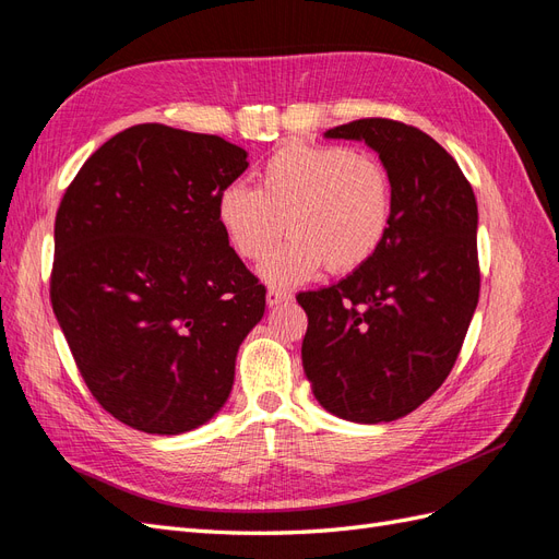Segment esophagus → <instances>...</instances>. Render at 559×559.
I'll list each match as a JSON object with an SVG mask.
<instances>
[{
    "label": "esophagus",
    "instance_id": "34e87169",
    "mask_svg": "<svg viewBox=\"0 0 559 559\" xmlns=\"http://www.w3.org/2000/svg\"><path fill=\"white\" fill-rule=\"evenodd\" d=\"M294 296H292V292H286V289H280V286H270L267 289V306L273 308V306H282V302H289Z\"/></svg>",
    "mask_w": 559,
    "mask_h": 559
}]
</instances>
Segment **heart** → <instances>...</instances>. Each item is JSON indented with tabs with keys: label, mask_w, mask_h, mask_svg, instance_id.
Segmentation results:
<instances>
[{
	"label": "heart",
	"mask_w": 559,
	"mask_h": 559,
	"mask_svg": "<svg viewBox=\"0 0 559 559\" xmlns=\"http://www.w3.org/2000/svg\"><path fill=\"white\" fill-rule=\"evenodd\" d=\"M394 186L384 163L347 146L289 142L259 170V186L233 181L218 193L216 218L245 261H261L275 284L306 282L326 263L329 273L361 267L386 238Z\"/></svg>",
	"instance_id": "1"
}]
</instances>
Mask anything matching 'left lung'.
Wrapping results in <instances>:
<instances>
[{"label": "left lung", "instance_id": "left-lung-1", "mask_svg": "<svg viewBox=\"0 0 559 559\" xmlns=\"http://www.w3.org/2000/svg\"><path fill=\"white\" fill-rule=\"evenodd\" d=\"M364 140L394 186L386 238L361 267L296 300L314 399L361 425L419 408L460 357L480 296L478 205L460 165L419 128L359 118L326 130Z\"/></svg>", "mask_w": 559, "mask_h": 559}]
</instances>
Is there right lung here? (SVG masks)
Returning <instances> with one entry per match:
<instances>
[{"instance_id":"right-lung-1","label":"right lung","mask_w":559,"mask_h":559,"mask_svg":"<svg viewBox=\"0 0 559 559\" xmlns=\"http://www.w3.org/2000/svg\"><path fill=\"white\" fill-rule=\"evenodd\" d=\"M247 151L163 123L114 134L56 214L50 306L95 401L175 436L226 403L265 286L228 245L216 200Z\"/></svg>"}]
</instances>
